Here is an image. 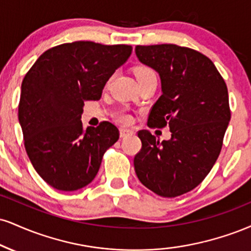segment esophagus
I'll use <instances>...</instances> for the list:
<instances>
[{
    "mask_svg": "<svg viewBox=\"0 0 251 251\" xmlns=\"http://www.w3.org/2000/svg\"><path fill=\"white\" fill-rule=\"evenodd\" d=\"M133 134V131L128 128H120V138H126Z\"/></svg>",
    "mask_w": 251,
    "mask_h": 251,
    "instance_id": "esophagus-1",
    "label": "esophagus"
}]
</instances>
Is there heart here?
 I'll return each instance as SVG.
<instances>
[{
	"label": "heart",
	"instance_id": "heart-1",
	"mask_svg": "<svg viewBox=\"0 0 251 251\" xmlns=\"http://www.w3.org/2000/svg\"><path fill=\"white\" fill-rule=\"evenodd\" d=\"M134 74H135V77H137L138 80L143 79V78L155 76L154 71H153L152 69L149 68V66H144V65L137 66V68L134 69ZM118 119H119V122H122V123H128L129 122V117L125 113H120L119 116H118Z\"/></svg>",
	"mask_w": 251,
	"mask_h": 251
}]
</instances>
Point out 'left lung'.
I'll use <instances>...</instances> for the list:
<instances>
[{
	"mask_svg": "<svg viewBox=\"0 0 251 251\" xmlns=\"http://www.w3.org/2000/svg\"><path fill=\"white\" fill-rule=\"evenodd\" d=\"M135 55L159 74L162 95L147 125L168 126L170 140L138 132L134 170L145 187L164 198L191 192L213 168L230 122L228 90L214 63L199 51L175 44L137 45Z\"/></svg>",
	"mask_w": 251,
	"mask_h": 251,
	"instance_id": "obj_1",
	"label": "left lung"
}]
</instances>
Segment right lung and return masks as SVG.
<instances>
[{
    "mask_svg": "<svg viewBox=\"0 0 251 251\" xmlns=\"http://www.w3.org/2000/svg\"><path fill=\"white\" fill-rule=\"evenodd\" d=\"M131 53L125 44L65 43L42 53L25 75L19 122L26 154L48 185L74 192L95 179L119 131L108 122L84 129V101L100 99L106 81Z\"/></svg>",
    "mask_w": 251,
    "mask_h": 251,
    "instance_id": "right-lung-1",
    "label": "right lung"
}]
</instances>
